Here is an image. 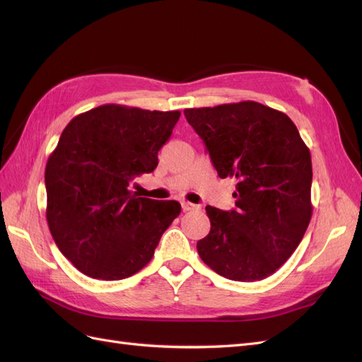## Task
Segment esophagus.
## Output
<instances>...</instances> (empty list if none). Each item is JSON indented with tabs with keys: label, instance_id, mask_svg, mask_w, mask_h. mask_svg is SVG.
<instances>
[{
	"label": "esophagus",
	"instance_id": "1",
	"mask_svg": "<svg viewBox=\"0 0 362 362\" xmlns=\"http://www.w3.org/2000/svg\"><path fill=\"white\" fill-rule=\"evenodd\" d=\"M181 206H182L184 211H190V210H194V208H198V205L190 204V202H187V201H182V202H181Z\"/></svg>",
	"mask_w": 362,
	"mask_h": 362
}]
</instances>
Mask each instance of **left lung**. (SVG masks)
I'll use <instances>...</instances> for the list:
<instances>
[{
  "instance_id": "left-lung-1",
  "label": "left lung",
  "mask_w": 362,
  "mask_h": 362,
  "mask_svg": "<svg viewBox=\"0 0 362 362\" xmlns=\"http://www.w3.org/2000/svg\"><path fill=\"white\" fill-rule=\"evenodd\" d=\"M221 178H235V208L206 205L198 254L218 275L261 281L286 262L310 225L313 166L293 120L255 101L185 108Z\"/></svg>"
}]
</instances>
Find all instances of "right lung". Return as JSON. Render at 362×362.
Segmentation results:
<instances>
[{
  "instance_id": "right-lung-1",
  "label": "right lung",
  "mask_w": 362,
  "mask_h": 362,
  "mask_svg": "<svg viewBox=\"0 0 362 362\" xmlns=\"http://www.w3.org/2000/svg\"><path fill=\"white\" fill-rule=\"evenodd\" d=\"M180 116L105 104L63 129L45 169L47 221L62 254L84 275L133 276L180 216V202L139 198L128 189L157 168Z\"/></svg>"
}]
</instances>
